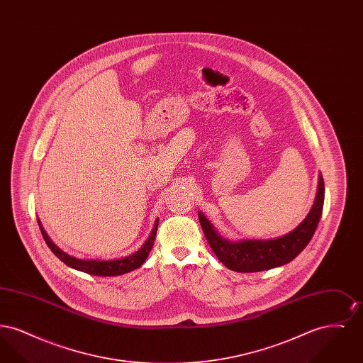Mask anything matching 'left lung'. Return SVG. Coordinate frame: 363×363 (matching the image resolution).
Masks as SVG:
<instances>
[{
  "mask_svg": "<svg viewBox=\"0 0 363 363\" xmlns=\"http://www.w3.org/2000/svg\"><path fill=\"white\" fill-rule=\"evenodd\" d=\"M324 194V179L320 174L315 200L308 216L293 231L274 240L228 241L216 233L203 212H199V219L211 249L228 269L235 272H259L293 261L306 247L320 222Z\"/></svg>",
  "mask_w": 363,
  "mask_h": 363,
  "instance_id": "left-lung-1",
  "label": "left lung"
}]
</instances>
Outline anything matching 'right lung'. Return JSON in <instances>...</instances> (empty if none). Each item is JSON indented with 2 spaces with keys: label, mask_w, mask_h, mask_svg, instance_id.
<instances>
[{
  "label": "right lung",
  "mask_w": 363,
  "mask_h": 363,
  "mask_svg": "<svg viewBox=\"0 0 363 363\" xmlns=\"http://www.w3.org/2000/svg\"><path fill=\"white\" fill-rule=\"evenodd\" d=\"M157 220L155 222V225L150 234V237L147 238V241L143 243V246L138 249V252H135L133 255L130 256H126V257H122V259H76L73 256H69L68 253L62 252L54 242L49 238V235L46 234L45 228L42 227L40 220L38 219V225L39 228L42 231V235L45 238V241L48 243V246L50 247L52 253L61 259L62 262H65L68 267L73 268V269H77V271H82V272H86L89 275H94V277H118V275H123V274H128V272H132L135 269L140 268L144 261L148 257L152 246H154V242H155L156 231H157Z\"/></svg>",
  "instance_id": "obj_1"
}]
</instances>
